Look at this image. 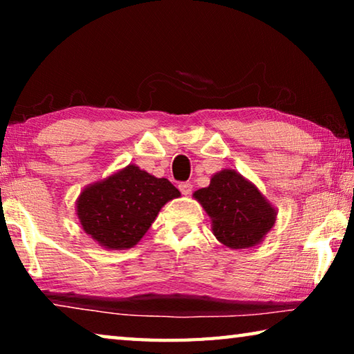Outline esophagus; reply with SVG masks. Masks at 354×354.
<instances>
[{"label":"esophagus","mask_w":354,"mask_h":354,"mask_svg":"<svg viewBox=\"0 0 354 354\" xmlns=\"http://www.w3.org/2000/svg\"><path fill=\"white\" fill-rule=\"evenodd\" d=\"M192 189H194L192 183H181V184H179V190H181L183 195H190Z\"/></svg>","instance_id":"obj_1"}]
</instances>
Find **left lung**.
<instances>
[{
	"label": "left lung",
	"instance_id": "8db88e82",
	"mask_svg": "<svg viewBox=\"0 0 354 354\" xmlns=\"http://www.w3.org/2000/svg\"><path fill=\"white\" fill-rule=\"evenodd\" d=\"M194 198L211 218L217 241L231 250L259 245L277 221V207L232 169L215 173L207 187L194 192Z\"/></svg>",
	"mask_w": 354,
	"mask_h": 354
}]
</instances>
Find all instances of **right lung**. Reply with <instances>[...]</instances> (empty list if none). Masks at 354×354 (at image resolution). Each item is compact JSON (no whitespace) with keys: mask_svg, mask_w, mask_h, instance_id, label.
<instances>
[{"mask_svg":"<svg viewBox=\"0 0 354 354\" xmlns=\"http://www.w3.org/2000/svg\"><path fill=\"white\" fill-rule=\"evenodd\" d=\"M181 196L169 179L134 164L88 184L76 200L81 227L106 250H128L140 242L160 209Z\"/></svg>","mask_w":354,"mask_h":354,"instance_id":"add662e5","label":"right lung"}]
</instances>
